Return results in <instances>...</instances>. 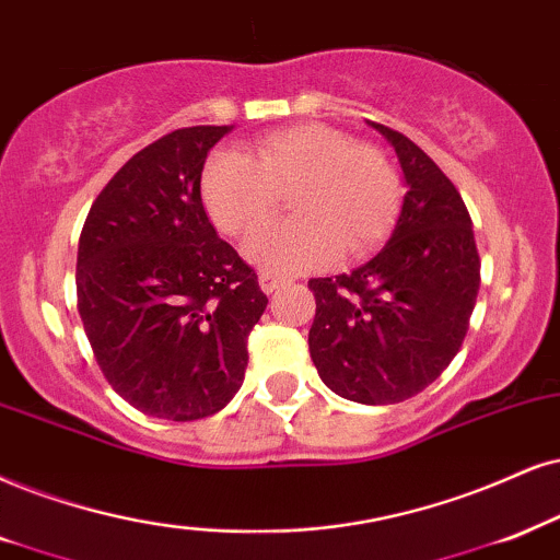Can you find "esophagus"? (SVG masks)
<instances>
[{
  "label": "esophagus",
  "mask_w": 560,
  "mask_h": 560,
  "mask_svg": "<svg viewBox=\"0 0 560 560\" xmlns=\"http://www.w3.org/2000/svg\"><path fill=\"white\" fill-rule=\"evenodd\" d=\"M258 281H260V289H264L266 294H271L279 287H284V276H279V273H268L266 271V273L258 276Z\"/></svg>",
  "instance_id": "1"
}]
</instances>
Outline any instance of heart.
<instances>
[{
  "mask_svg": "<svg viewBox=\"0 0 560 560\" xmlns=\"http://www.w3.org/2000/svg\"><path fill=\"white\" fill-rule=\"evenodd\" d=\"M292 194V219L271 222L247 240V258L273 271H304L372 250L398 214V175L385 152L353 144L325 124H300L260 137L250 158L232 147L209 154L201 198L211 222L243 235Z\"/></svg>",
  "mask_w": 560,
  "mask_h": 560,
  "instance_id": "b5f03b06",
  "label": "heart"
}]
</instances>
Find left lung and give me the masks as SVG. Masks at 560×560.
<instances>
[{"label":"left lung","mask_w":560,"mask_h":560,"mask_svg":"<svg viewBox=\"0 0 560 560\" xmlns=\"http://www.w3.org/2000/svg\"><path fill=\"white\" fill-rule=\"evenodd\" d=\"M398 154L406 196L390 240L351 273L310 279V357L332 393L364 406L413 398L463 346L480 258L463 196L421 147L370 121Z\"/></svg>","instance_id":"1"}]
</instances>
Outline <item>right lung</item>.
<instances>
[{
  "label": "right lung",
  "instance_id": "right-lung-1",
  "mask_svg": "<svg viewBox=\"0 0 560 560\" xmlns=\"http://www.w3.org/2000/svg\"><path fill=\"white\" fill-rule=\"evenodd\" d=\"M228 131L188 126L133 154L95 198L77 247V307L97 364L154 419H207L235 398L268 304L201 201L203 162Z\"/></svg>",
  "mask_w": 560,
  "mask_h": 560
}]
</instances>
